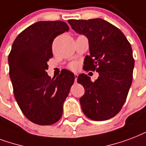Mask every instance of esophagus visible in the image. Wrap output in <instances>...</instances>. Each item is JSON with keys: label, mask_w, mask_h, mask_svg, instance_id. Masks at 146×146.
Segmentation results:
<instances>
[{"label": "esophagus", "mask_w": 146, "mask_h": 146, "mask_svg": "<svg viewBox=\"0 0 146 146\" xmlns=\"http://www.w3.org/2000/svg\"><path fill=\"white\" fill-rule=\"evenodd\" d=\"M74 77H75V81H76L78 78V74L77 73H74Z\"/></svg>", "instance_id": "esophagus-1"}]
</instances>
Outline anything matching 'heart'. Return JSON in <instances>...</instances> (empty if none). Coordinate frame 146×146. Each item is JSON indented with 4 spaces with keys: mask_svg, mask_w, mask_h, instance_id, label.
I'll list each match as a JSON object with an SVG mask.
<instances>
[{
    "mask_svg": "<svg viewBox=\"0 0 146 146\" xmlns=\"http://www.w3.org/2000/svg\"><path fill=\"white\" fill-rule=\"evenodd\" d=\"M69 69H70L72 70H75L78 68V64L76 62H73V63H70L68 65Z\"/></svg>",
    "mask_w": 146,
    "mask_h": 146,
    "instance_id": "obj_1",
    "label": "heart"
}]
</instances>
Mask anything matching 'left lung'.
<instances>
[{"instance_id":"left-lung-1","label":"left lung","mask_w":146,"mask_h":146,"mask_svg":"<svg viewBox=\"0 0 146 146\" xmlns=\"http://www.w3.org/2000/svg\"><path fill=\"white\" fill-rule=\"evenodd\" d=\"M68 22L89 40L90 55L84 59L83 70L99 73L94 82L86 74L78 76L85 90L80 100L82 110L94 121L110 119L122 110L132 84L135 60L131 44L119 29L103 19Z\"/></svg>"}]
</instances>
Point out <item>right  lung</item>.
<instances>
[{
	"label": "right lung",
	"instance_id": "1",
	"mask_svg": "<svg viewBox=\"0 0 146 146\" xmlns=\"http://www.w3.org/2000/svg\"><path fill=\"white\" fill-rule=\"evenodd\" d=\"M69 30L61 21L36 22L19 33L9 53L14 97L24 115L37 125H52L60 119L74 83V74L65 69L56 78L46 73L54 39Z\"/></svg>",
	"mask_w": 146,
	"mask_h": 146
}]
</instances>
